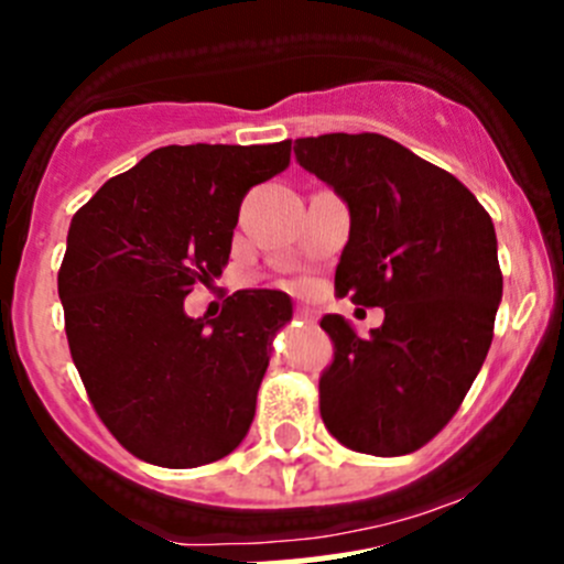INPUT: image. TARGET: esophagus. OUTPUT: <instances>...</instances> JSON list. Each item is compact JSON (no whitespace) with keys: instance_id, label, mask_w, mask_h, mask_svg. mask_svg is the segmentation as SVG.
I'll list each match as a JSON object with an SVG mask.
<instances>
[{"instance_id":"1","label":"esophagus","mask_w":564,"mask_h":564,"mask_svg":"<svg viewBox=\"0 0 564 564\" xmlns=\"http://www.w3.org/2000/svg\"><path fill=\"white\" fill-rule=\"evenodd\" d=\"M294 316H297V319H303V322H316V314L311 308H297V311H294Z\"/></svg>"}]
</instances>
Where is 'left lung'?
Returning <instances> with one entry per match:
<instances>
[{
  "instance_id": "obj_1",
  "label": "left lung",
  "mask_w": 564,
  "mask_h": 564,
  "mask_svg": "<svg viewBox=\"0 0 564 564\" xmlns=\"http://www.w3.org/2000/svg\"><path fill=\"white\" fill-rule=\"evenodd\" d=\"M294 160L349 209L336 292L386 311L366 338L344 316L322 319L336 347L322 421L352 452L408 455L457 413L494 341V220L452 173L382 134L303 137Z\"/></svg>"
}]
</instances>
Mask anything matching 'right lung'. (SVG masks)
I'll use <instances>...</instances> for the list:
<instances>
[{"label":"right lung","instance_id":"right-lung-1","mask_svg":"<svg viewBox=\"0 0 564 564\" xmlns=\"http://www.w3.org/2000/svg\"><path fill=\"white\" fill-rule=\"evenodd\" d=\"M292 143L165 145L74 215L57 275L65 336L93 408L140 460L195 468L248 435L272 338L292 297L242 289L220 316H187L223 275L250 187L286 171Z\"/></svg>","mask_w":564,"mask_h":564}]
</instances>
